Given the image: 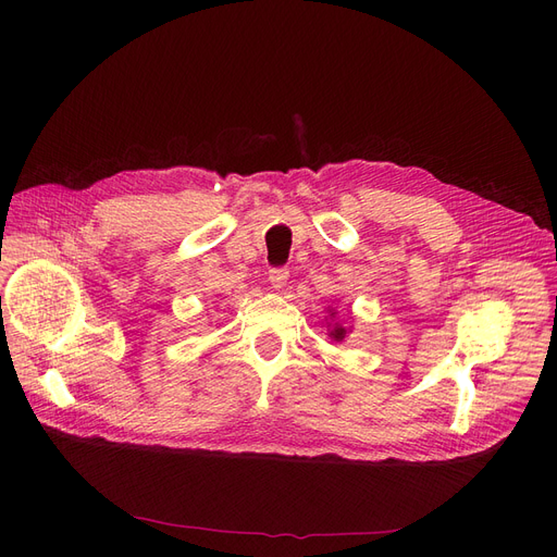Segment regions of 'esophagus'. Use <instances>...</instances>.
Listing matches in <instances>:
<instances>
[{"label":"esophagus","mask_w":557,"mask_h":557,"mask_svg":"<svg viewBox=\"0 0 557 557\" xmlns=\"http://www.w3.org/2000/svg\"><path fill=\"white\" fill-rule=\"evenodd\" d=\"M286 280H288V269H273V271L269 273V282H271V286L277 288V290L284 288Z\"/></svg>","instance_id":"esophagus-1"}]
</instances>
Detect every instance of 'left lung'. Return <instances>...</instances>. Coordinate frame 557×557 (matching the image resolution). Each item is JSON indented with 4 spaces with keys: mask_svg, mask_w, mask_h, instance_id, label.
Returning a JSON list of instances; mask_svg holds the SVG:
<instances>
[{
    "mask_svg": "<svg viewBox=\"0 0 557 557\" xmlns=\"http://www.w3.org/2000/svg\"><path fill=\"white\" fill-rule=\"evenodd\" d=\"M330 315H334V311H332ZM345 334H347V330H345L341 323H336V325L332 327V332H330V336H332L334 341H343V338H345Z\"/></svg>",
    "mask_w": 557,
    "mask_h": 557,
    "instance_id": "1",
    "label": "left lung"
}]
</instances>
